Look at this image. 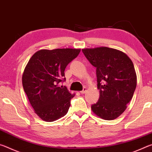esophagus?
Segmentation results:
<instances>
[{
	"mask_svg": "<svg viewBox=\"0 0 152 152\" xmlns=\"http://www.w3.org/2000/svg\"><path fill=\"white\" fill-rule=\"evenodd\" d=\"M86 91H87V88H86V87H84V88H83V90H82V91H80V92L81 94H84V93H86Z\"/></svg>",
	"mask_w": 152,
	"mask_h": 152,
	"instance_id": "34e87169",
	"label": "esophagus"
}]
</instances>
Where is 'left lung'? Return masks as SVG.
Wrapping results in <instances>:
<instances>
[{
  "instance_id": "left-lung-1",
  "label": "left lung",
  "mask_w": 152,
  "mask_h": 152,
  "mask_svg": "<svg viewBox=\"0 0 152 152\" xmlns=\"http://www.w3.org/2000/svg\"><path fill=\"white\" fill-rule=\"evenodd\" d=\"M82 52L96 68L100 97L91 109L104 120L117 119L127 109L137 85V75L129 57L114 48L82 49Z\"/></svg>"
}]
</instances>
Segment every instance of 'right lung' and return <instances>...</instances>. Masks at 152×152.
I'll use <instances>...</instances> for the list:
<instances>
[{
  "label": "right lung",
  "instance_id": "add662e5",
  "mask_svg": "<svg viewBox=\"0 0 152 152\" xmlns=\"http://www.w3.org/2000/svg\"><path fill=\"white\" fill-rule=\"evenodd\" d=\"M80 52V49L41 50L28 61L22 76L23 86L41 119L52 122L68 113L75 94L59 84L66 80L65 68Z\"/></svg>",
  "mask_w": 152,
  "mask_h": 152
}]
</instances>
